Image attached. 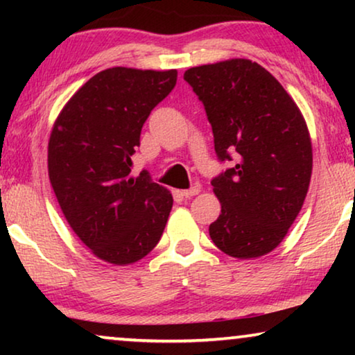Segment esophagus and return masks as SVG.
<instances>
[{"instance_id":"obj_1","label":"esophagus","mask_w":355,"mask_h":355,"mask_svg":"<svg viewBox=\"0 0 355 355\" xmlns=\"http://www.w3.org/2000/svg\"><path fill=\"white\" fill-rule=\"evenodd\" d=\"M198 192H200V187H198V186H193V187H191V189H186V191H182L181 193H182V196L184 197H193V196H197V193Z\"/></svg>"}]
</instances>
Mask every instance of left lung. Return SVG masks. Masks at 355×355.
<instances>
[{
    "mask_svg": "<svg viewBox=\"0 0 355 355\" xmlns=\"http://www.w3.org/2000/svg\"><path fill=\"white\" fill-rule=\"evenodd\" d=\"M205 106L221 162L211 181L221 213L210 225L218 249L249 260L275 250L307 196L312 140L299 106L265 67L234 58L184 72Z\"/></svg>",
    "mask_w": 355,
    "mask_h": 355,
    "instance_id": "8db88e82",
    "label": "left lung"
}]
</instances>
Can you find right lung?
Listing matches in <instances>:
<instances>
[{"label":"right lung","mask_w":355,"mask_h":355,"mask_svg":"<svg viewBox=\"0 0 355 355\" xmlns=\"http://www.w3.org/2000/svg\"><path fill=\"white\" fill-rule=\"evenodd\" d=\"M178 71L110 67L64 105L48 142V176L62 215L100 260L130 265L158 244L173 196L147 173L130 176L142 125Z\"/></svg>","instance_id":"add662e5"}]
</instances>
